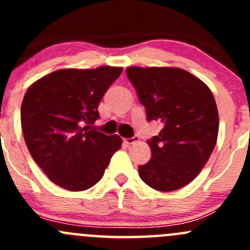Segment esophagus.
<instances>
[{
  "label": "esophagus",
  "mask_w": 250,
  "mask_h": 250,
  "mask_svg": "<svg viewBox=\"0 0 250 250\" xmlns=\"http://www.w3.org/2000/svg\"><path fill=\"white\" fill-rule=\"evenodd\" d=\"M125 141V144H127V145H132V144H134V143H138V141H139V137H132V138H127V139H125L123 140Z\"/></svg>",
  "instance_id": "34e87169"
}]
</instances>
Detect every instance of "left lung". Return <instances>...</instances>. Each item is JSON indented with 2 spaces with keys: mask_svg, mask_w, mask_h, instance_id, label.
<instances>
[{
  "mask_svg": "<svg viewBox=\"0 0 250 250\" xmlns=\"http://www.w3.org/2000/svg\"><path fill=\"white\" fill-rule=\"evenodd\" d=\"M130 83L160 134L147 140L151 160L139 166L141 180L157 191L188 185L208 162L216 144L219 115L210 89L190 72L175 67H128Z\"/></svg>",
  "mask_w": 250,
  "mask_h": 250,
  "instance_id": "8db88e82",
  "label": "left lung"
}]
</instances>
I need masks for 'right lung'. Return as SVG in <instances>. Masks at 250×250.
<instances>
[{"mask_svg":"<svg viewBox=\"0 0 250 250\" xmlns=\"http://www.w3.org/2000/svg\"><path fill=\"white\" fill-rule=\"evenodd\" d=\"M122 67L58 70L35 82L21 104V128L35 162L54 184L69 191L94 186L104 175L118 135L93 127L100 100Z\"/></svg>","mask_w":250,"mask_h":250,"instance_id":"1","label":"right lung"}]
</instances>
